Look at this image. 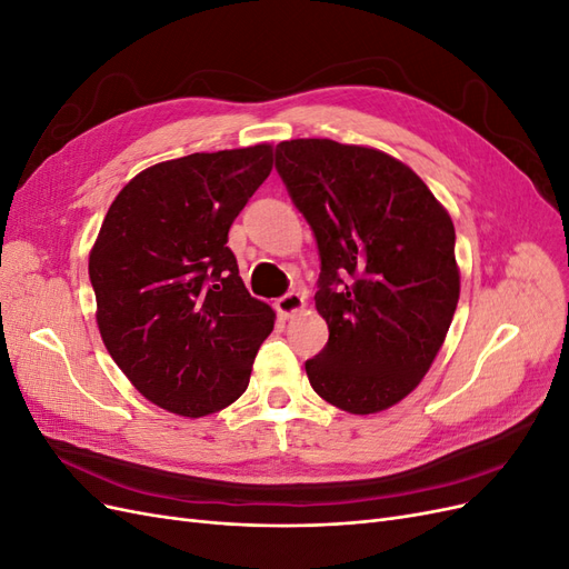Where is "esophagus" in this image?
<instances>
[{
    "instance_id": "1",
    "label": "esophagus",
    "mask_w": 569,
    "mask_h": 569,
    "mask_svg": "<svg viewBox=\"0 0 569 569\" xmlns=\"http://www.w3.org/2000/svg\"><path fill=\"white\" fill-rule=\"evenodd\" d=\"M278 311L284 316V318H289V316H295V313H299L301 308L306 306V301H303V297L299 295V291H287L284 297H280L278 299Z\"/></svg>"
}]
</instances>
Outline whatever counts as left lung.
I'll list each match as a JSON object with an SVG mask.
<instances>
[{"label": "left lung", "mask_w": 569, "mask_h": 569, "mask_svg": "<svg viewBox=\"0 0 569 569\" xmlns=\"http://www.w3.org/2000/svg\"><path fill=\"white\" fill-rule=\"evenodd\" d=\"M274 168L320 253L316 308L330 339L311 387L356 416L420 385L453 320L460 274L451 216L408 166L335 140L274 147Z\"/></svg>", "instance_id": "8db88e82"}]
</instances>
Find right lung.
<instances>
[{"label":"right lung","instance_id":"1","mask_svg":"<svg viewBox=\"0 0 569 569\" xmlns=\"http://www.w3.org/2000/svg\"><path fill=\"white\" fill-rule=\"evenodd\" d=\"M272 170V147L189 153L132 178L90 253L97 325L144 399L201 418L244 393L274 313L228 247L232 220Z\"/></svg>","mask_w":569,"mask_h":569}]
</instances>
